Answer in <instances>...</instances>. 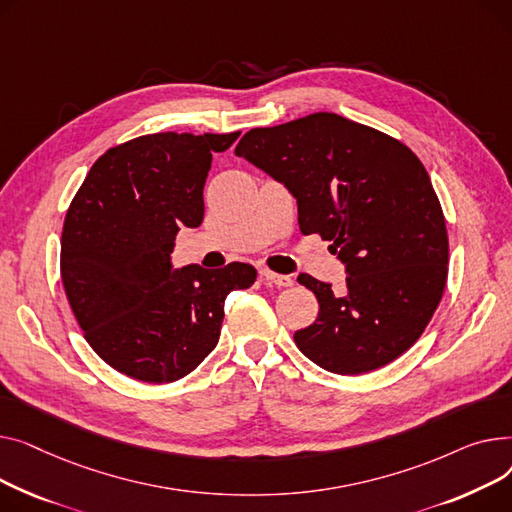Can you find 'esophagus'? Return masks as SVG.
Segmentation results:
<instances>
[{
	"mask_svg": "<svg viewBox=\"0 0 512 512\" xmlns=\"http://www.w3.org/2000/svg\"><path fill=\"white\" fill-rule=\"evenodd\" d=\"M262 277H264L266 283H273V285H277V287H291V285H293V279H291V277L273 273V270H268V268L262 270Z\"/></svg>",
	"mask_w": 512,
	"mask_h": 512,
	"instance_id": "1",
	"label": "esophagus"
}]
</instances>
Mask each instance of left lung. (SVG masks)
I'll return each instance as SVG.
<instances>
[{
    "instance_id": "obj_1",
    "label": "left lung",
    "mask_w": 512,
    "mask_h": 512,
    "mask_svg": "<svg viewBox=\"0 0 512 512\" xmlns=\"http://www.w3.org/2000/svg\"><path fill=\"white\" fill-rule=\"evenodd\" d=\"M287 186L297 223L347 264L345 295L312 275L318 318L297 349L335 374H366L426 330L448 277V233L430 175L413 150L337 113L254 128L235 148Z\"/></svg>"
}]
</instances>
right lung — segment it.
I'll use <instances>...</instances> for the list:
<instances>
[{"mask_svg": "<svg viewBox=\"0 0 512 512\" xmlns=\"http://www.w3.org/2000/svg\"><path fill=\"white\" fill-rule=\"evenodd\" d=\"M242 132L146 134L90 167L62 231V283L84 339L113 370L148 384L190 374L219 343L225 297L256 268L231 262L171 273L182 227L204 219L213 153Z\"/></svg>", "mask_w": 512, "mask_h": 512, "instance_id": "right-lung-1", "label": "right lung"}]
</instances>
